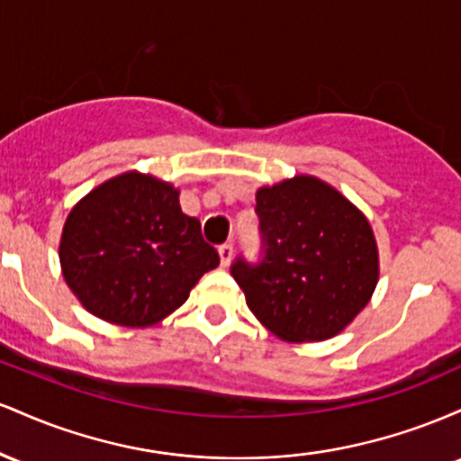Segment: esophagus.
I'll return each mask as SVG.
<instances>
[{
  "mask_svg": "<svg viewBox=\"0 0 461 461\" xmlns=\"http://www.w3.org/2000/svg\"><path fill=\"white\" fill-rule=\"evenodd\" d=\"M219 256H221V264L227 267V264L231 262V256H234V245H231V242H223V245L219 247Z\"/></svg>",
  "mask_w": 461,
  "mask_h": 461,
  "instance_id": "esophagus-1",
  "label": "esophagus"
}]
</instances>
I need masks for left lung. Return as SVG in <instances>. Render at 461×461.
I'll return each instance as SVG.
<instances>
[{"mask_svg": "<svg viewBox=\"0 0 461 461\" xmlns=\"http://www.w3.org/2000/svg\"><path fill=\"white\" fill-rule=\"evenodd\" d=\"M260 253L238 256L230 273L262 325L284 340L336 336L377 285V245L368 221L338 190L294 177L256 197Z\"/></svg>", "mask_w": 461, "mask_h": 461, "instance_id": "left-lung-1", "label": "left lung"}]
</instances>
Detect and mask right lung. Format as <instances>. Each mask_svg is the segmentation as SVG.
<instances>
[{"label":"right lung","mask_w":461,"mask_h":461,"mask_svg":"<svg viewBox=\"0 0 461 461\" xmlns=\"http://www.w3.org/2000/svg\"><path fill=\"white\" fill-rule=\"evenodd\" d=\"M68 288L99 319L153 325L188 299L219 253L201 223L182 212L171 184L125 173L88 193L68 214L60 240Z\"/></svg>","instance_id":"add662e5"}]
</instances>
